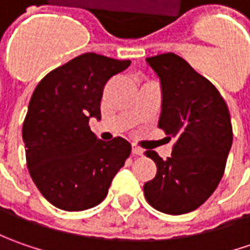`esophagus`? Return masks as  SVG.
<instances>
[{
	"label": "esophagus",
	"mask_w": 250,
	"mask_h": 250,
	"mask_svg": "<svg viewBox=\"0 0 250 250\" xmlns=\"http://www.w3.org/2000/svg\"><path fill=\"white\" fill-rule=\"evenodd\" d=\"M132 153H133V154H138V156H140V154H143V149H142V147H139V146H136V145H132Z\"/></svg>",
	"instance_id": "esophagus-1"
}]
</instances>
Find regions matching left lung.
Wrapping results in <instances>:
<instances>
[{"label":"left lung","mask_w":250,"mask_h":250,"mask_svg":"<svg viewBox=\"0 0 250 250\" xmlns=\"http://www.w3.org/2000/svg\"><path fill=\"white\" fill-rule=\"evenodd\" d=\"M161 87L159 126L174 138L171 157L153 150L157 174L143 187L156 210L178 216L202 206L220 184L232 145L226 101L216 87L177 54L146 58Z\"/></svg>","instance_id":"left-lung-1"}]
</instances>
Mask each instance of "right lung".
Returning a JSON list of instances; mask_svg holds the SVG:
<instances>
[{
  "label": "right lung",
  "mask_w": 250,
  "mask_h": 250,
  "mask_svg": "<svg viewBox=\"0 0 250 250\" xmlns=\"http://www.w3.org/2000/svg\"><path fill=\"white\" fill-rule=\"evenodd\" d=\"M129 65V60L82 54L34 89L22 128L27 168L42 195L61 210L82 211L101 203L129 157L128 140L104 142L89 126L90 118H101L105 83Z\"/></svg>",
  "instance_id": "obj_1"
}]
</instances>
